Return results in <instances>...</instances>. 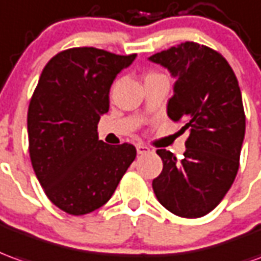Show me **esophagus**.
I'll use <instances>...</instances> for the list:
<instances>
[{"label": "esophagus", "mask_w": 261, "mask_h": 261, "mask_svg": "<svg viewBox=\"0 0 261 261\" xmlns=\"http://www.w3.org/2000/svg\"><path fill=\"white\" fill-rule=\"evenodd\" d=\"M149 151H151V149H149V147H147V145H144V144H137V152H138V154H147Z\"/></svg>", "instance_id": "esophagus-1"}]
</instances>
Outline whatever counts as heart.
<instances>
[{
  "label": "heart",
  "instance_id": "heart-1",
  "mask_svg": "<svg viewBox=\"0 0 261 261\" xmlns=\"http://www.w3.org/2000/svg\"><path fill=\"white\" fill-rule=\"evenodd\" d=\"M160 76H162V74L161 73H156V72H149V73L145 74V80L154 79V77H160Z\"/></svg>",
  "mask_w": 261,
  "mask_h": 261
}]
</instances>
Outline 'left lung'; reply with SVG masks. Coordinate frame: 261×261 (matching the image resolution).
Returning a JSON list of instances; mask_svg holds the SVG:
<instances>
[{"mask_svg":"<svg viewBox=\"0 0 261 261\" xmlns=\"http://www.w3.org/2000/svg\"><path fill=\"white\" fill-rule=\"evenodd\" d=\"M149 61L176 77L167 113L189 130L181 160L156 149L162 172L152 181L154 194L176 216H205L225 198L239 171L246 116L236 74L219 52L196 42H184Z\"/></svg>","mask_w":261,"mask_h":261,"instance_id":"1","label":"left lung"}]
</instances>
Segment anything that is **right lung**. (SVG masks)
Listing matches in <instances>:
<instances>
[{
	"label": "right lung",
	"instance_id": "right-lung-1",
	"mask_svg": "<svg viewBox=\"0 0 261 261\" xmlns=\"http://www.w3.org/2000/svg\"><path fill=\"white\" fill-rule=\"evenodd\" d=\"M97 48L62 50L46 63L28 109L29 156L55 206L74 216L101 207L137 155L99 140L113 80L136 59Z\"/></svg>",
	"mask_w": 261,
	"mask_h": 261
}]
</instances>
